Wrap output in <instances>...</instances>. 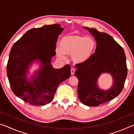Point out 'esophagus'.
Instances as JSON below:
<instances>
[{
	"instance_id": "esophagus-1",
	"label": "esophagus",
	"mask_w": 134,
	"mask_h": 134,
	"mask_svg": "<svg viewBox=\"0 0 134 134\" xmlns=\"http://www.w3.org/2000/svg\"><path fill=\"white\" fill-rule=\"evenodd\" d=\"M74 72H75V70H74L73 68H71V75H73L74 74Z\"/></svg>"
}]
</instances>
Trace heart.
Here are the masks:
<instances>
[{
    "instance_id": "heart-1",
    "label": "heart",
    "mask_w": 134,
    "mask_h": 134,
    "mask_svg": "<svg viewBox=\"0 0 134 134\" xmlns=\"http://www.w3.org/2000/svg\"><path fill=\"white\" fill-rule=\"evenodd\" d=\"M61 48H56L59 58L64 60L65 54L71 55L72 60L77 63H83L89 60L96 50V42L92 37H85L79 34H71L63 37Z\"/></svg>"
}]
</instances>
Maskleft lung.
I'll return each mask as SVG.
<instances>
[{
	"label": "left lung",
	"instance_id": "1",
	"mask_svg": "<svg viewBox=\"0 0 134 134\" xmlns=\"http://www.w3.org/2000/svg\"><path fill=\"white\" fill-rule=\"evenodd\" d=\"M93 36L96 48L87 62L76 65L74 75L78 79V96L84 105L97 106L110 101L123 90L128 69L124 50L108 34L85 27ZM102 72H109L114 79L113 87L108 91L99 90L97 81Z\"/></svg>",
	"mask_w": 134,
	"mask_h": 134
}]
</instances>
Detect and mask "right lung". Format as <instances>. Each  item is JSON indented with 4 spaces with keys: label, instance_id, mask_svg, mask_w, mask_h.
Instances as JSON below:
<instances>
[{
    "label": "right lung",
    "instance_id": "right-lung-1",
    "mask_svg": "<svg viewBox=\"0 0 134 134\" xmlns=\"http://www.w3.org/2000/svg\"><path fill=\"white\" fill-rule=\"evenodd\" d=\"M63 28L59 24L44 25L27 31L13 45L7 64V75L16 96L32 105H45L53 100L58 86L70 77L71 67L55 69L50 64L55 55L58 37ZM40 60L43 67L31 82L26 74L29 64Z\"/></svg>",
    "mask_w": 134,
    "mask_h": 134
}]
</instances>
